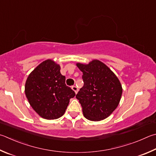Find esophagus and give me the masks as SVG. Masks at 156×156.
Segmentation results:
<instances>
[{
  "label": "esophagus",
  "mask_w": 156,
  "mask_h": 156,
  "mask_svg": "<svg viewBox=\"0 0 156 156\" xmlns=\"http://www.w3.org/2000/svg\"><path fill=\"white\" fill-rule=\"evenodd\" d=\"M72 89L73 90H74L76 93H77L78 90V87H76V86H72Z\"/></svg>",
  "instance_id": "obj_1"
}]
</instances>
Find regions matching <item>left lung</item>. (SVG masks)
<instances>
[{
    "label": "left lung",
    "mask_w": 156,
    "mask_h": 156,
    "mask_svg": "<svg viewBox=\"0 0 156 156\" xmlns=\"http://www.w3.org/2000/svg\"><path fill=\"white\" fill-rule=\"evenodd\" d=\"M76 66L83 73L84 85L76 98L83 108L84 117L94 121L104 119L117 108L120 101L123 90L119 80L98 60Z\"/></svg>",
    "instance_id": "1"
}]
</instances>
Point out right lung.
<instances>
[{"mask_svg":"<svg viewBox=\"0 0 156 156\" xmlns=\"http://www.w3.org/2000/svg\"><path fill=\"white\" fill-rule=\"evenodd\" d=\"M60 66L46 60L31 72L25 84V94L34 110L46 119L63 116L75 92L66 84Z\"/></svg>","mask_w":156,"mask_h":156,"instance_id":"obj_1","label":"right lung"}]
</instances>
